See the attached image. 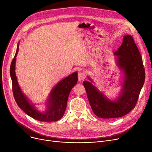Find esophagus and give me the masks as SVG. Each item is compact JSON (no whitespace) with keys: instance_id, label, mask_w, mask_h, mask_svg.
Here are the masks:
<instances>
[{"instance_id":"1","label":"esophagus","mask_w":152,"mask_h":152,"mask_svg":"<svg viewBox=\"0 0 152 152\" xmlns=\"http://www.w3.org/2000/svg\"><path fill=\"white\" fill-rule=\"evenodd\" d=\"M86 77V75L85 73V72H84V71L79 72V73H78V79H79V81H82L84 80Z\"/></svg>"}]
</instances>
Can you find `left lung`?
<instances>
[{
	"label": "left lung",
	"mask_w": 152,
	"mask_h": 152,
	"mask_svg": "<svg viewBox=\"0 0 152 152\" xmlns=\"http://www.w3.org/2000/svg\"><path fill=\"white\" fill-rule=\"evenodd\" d=\"M122 45L114 53L116 65L123 73L121 91L111 100L92 84V79L84 81L86 89L93 112L105 119L119 118L127 115L136 105L140 91L144 84L145 73L142 58L131 35L124 36Z\"/></svg>",
	"instance_id": "left-lung-1"
}]
</instances>
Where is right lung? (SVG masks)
Wrapping results in <instances>:
<instances>
[{
    "label": "right lung",
    "mask_w": 152,
    "mask_h": 152,
    "mask_svg": "<svg viewBox=\"0 0 152 152\" xmlns=\"http://www.w3.org/2000/svg\"><path fill=\"white\" fill-rule=\"evenodd\" d=\"M18 44L10 69L12 90L16 102L24 112L37 121L52 122L59 120L65 111L69 94L72 88L77 83V73L76 71L74 72L55 85L46 100L45 111H40L36 108L35 105L31 103V101L22 92L16 76L15 64L16 57L19 49Z\"/></svg>",
    "instance_id": "add662e5"
}]
</instances>
